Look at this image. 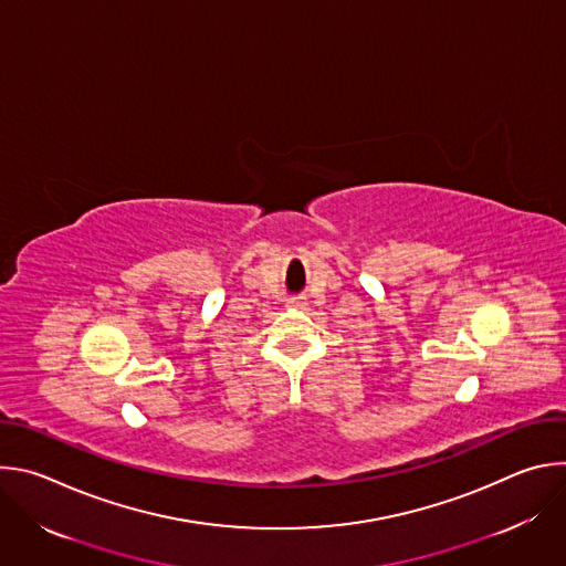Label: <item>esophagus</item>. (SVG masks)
Listing matches in <instances>:
<instances>
[{
  "mask_svg": "<svg viewBox=\"0 0 566 566\" xmlns=\"http://www.w3.org/2000/svg\"><path fill=\"white\" fill-rule=\"evenodd\" d=\"M286 306H289V308H304V306H306V297H304V295L289 297V300H286Z\"/></svg>",
  "mask_w": 566,
  "mask_h": 566,
  "instance_id": "obj_1",
  "label": "esophagus"
}]
</instances>
